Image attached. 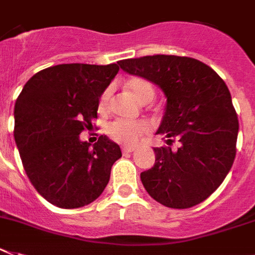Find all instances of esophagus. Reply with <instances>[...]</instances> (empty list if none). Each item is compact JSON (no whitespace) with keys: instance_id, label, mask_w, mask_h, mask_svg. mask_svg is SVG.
Here are the masks:
<instances>
[{"instance_id":"34e87169","label":"esophagus","mask_w":255,"mask_h":255,"mask_svg":"<svg viewBox=\"0 0 255 255\" xmlns=\"http://www.w3.org/2000/svg\"><path fill=\"white\" fill-rule=\"evenodd\" d=\"M133 150H134V146H123L122 147V151H123V154L132 153Z\"/></svg>"}]
</instances>
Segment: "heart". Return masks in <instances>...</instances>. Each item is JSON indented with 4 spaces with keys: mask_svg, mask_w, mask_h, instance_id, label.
I'll list each match as a JSON object with an SVG mask.
<instances>
[{
    "mask_svg": "<svg viewBox=\"0 0 255 255\" xmlns=\"http://www.w3.org/2000/svg\"><path fill=\"white\" fill-rule=\"evenodd\" d=\"M127 89L131 92L134 98L140 102H149L154 97V87L150 81L142 76H132L126 83ZM111 95H113V85H109L102 92L98 109L101 113H105L109 106ZM150 132V126L144 121L128 122V121H115L109 124L108 134L111 140L123 145H133L138 141V138L144 134Z\"/></svg>",
    "mask_w": 255,
    "mask_h": 255,
    "instance_id": "heart-1",
    "label": "heart"
}]
</instances>
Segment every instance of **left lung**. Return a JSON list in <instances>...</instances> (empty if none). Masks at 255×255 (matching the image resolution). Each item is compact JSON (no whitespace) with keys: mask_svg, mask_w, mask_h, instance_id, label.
I'll return each instance as SVG.
<instances>
[{"mask_svg":"<svg viewBox=\"0 0 255 255\" xmlns=\"http://www.w3.org/2000/svg\"><path fill=\"white\" fill-rule=\"evenodd\" d=\"M118 63L159 85L167 97L157 133L168 146L154 147L155 163L141 172L142 185L171 209L201 204L223 183L236 157L239 119L228 87L213 68L189 57L157 54Z\"/></svg>","mask_w":255,"mask_h":255,"instance_id":"1","label":"left lung"}]
</instances>
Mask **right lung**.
<instances>
[{"mask_svg":"<svg viewBox=\"0 0 255 255\" xmlns=\"http://www.w3.org/2000/svg\"><path fill=\"white\" fill-rule=\"evenodd\" d=\"M119 71L106 66L65 63L35 74L14 109V137L25 174L54 206L78 209L101 196L119 145L100 136L91 144L79 134L91 129L102 92Z\"/></svg>","mask_w":255,"mask_h":255,"instance_id":"add662e5","label":"right lung"}]
</instances>
